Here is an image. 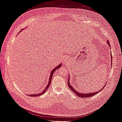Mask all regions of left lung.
Wrapping results in <instances>:
<instances>
[{
  "label": "left lung",
  "instance_id": "obj_1",
  "mask_svg": "<svg viewBox=\"0 0 122 122\" xmlns=\"http://www.w3.org/2000/svg\"><path fill=\"white\" fill-rule=\"evenodd\" d=\"M107 44L109 46H110V43H109V41H108L107 40ZM111 57H112V54H111ZM69 78H68V86H69V87H70V89H71L73 92H74V93H75L76 94V95H77V96H78V97H81V98H86V97H92V96H94V95H96L97 94H98L99 92H100L102 90H103V88H104V87L106 85V84H104V86L103 87V88H102V89L101 90H100L99 91H98V92H94V93H87V94H84V93H78V92H77V91H76L74 88L71 85H70V82H69V80H70V79H69Z\"/></svg>",
  "mask_w": 122,
  "mask_h": 122
}]
</instances>
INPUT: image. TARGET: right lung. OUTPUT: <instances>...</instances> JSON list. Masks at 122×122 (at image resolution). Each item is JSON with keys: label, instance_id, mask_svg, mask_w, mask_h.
<instances>
[{"label": "right lung", "instance_id": "1", "mask_svg": "<svg viewBox=\"0 0 122 122\" xmlns=\"http://www.w3.org/2000/svg\"><path fill=\"white\" fill-rule=\"evenodd\" d=\"M61 64L58 65L57 66H56V67H55V68H54L53 70H52V71H51V72H50V78H49V82H48V83L46 87L45 88V89H44V90L42 92V93H40V94H31V95H29V96H31H31H32V97L39 96L42 95H43V94H44V93H45V92H46L47 90L48 89V88L49 86H50V83H51V80H52V76H53V75L54 72H55V70H57V69H58L59 68H60V67H61Z\"/></svg>", "mask_w": 122, "mask_h": 122}]
</instances>
